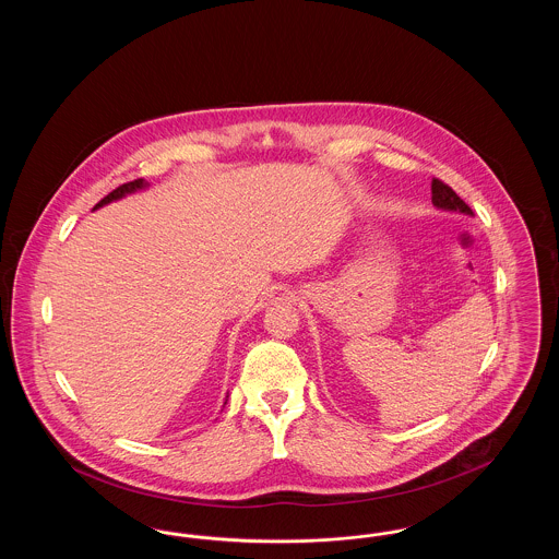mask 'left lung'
<instances>
[{
    "mask_svg": "<svg viewBox=\"0 0 559 559\" xmlns=\"http://www.w3.org/2000/svg\"><path fill=\"white\" fill-rule=\"evenodd\" d=\"M431 203H433L436 207H440V210L474 215L472 207H469L449 185H444V182L438 180V178L431 180Z\"/></svg>",
    "mask_w": 559,
    "mask_h": 559,
    "instance_id": "8db88e82",
    "label": "left lung"
}]
</instances>
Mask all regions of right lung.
<instances>
[{
	"instance_id": "obj_1",
	"label": "right lung",
	"mask_w": 559,
	"mask_h": 559,
	"mask_svg": "<svg viewBox=\"0 0 559 559\" xmlns=\"http://www.w3.org/2000/svg\"><path fill=\"white\" fill-rule=\"evenodd\" d=\"M148 185L142 180V178H138V180H133V182H128V185H121L119 188H115L112 192H108L107 197L94 207V210H98V207H103V205H107L110 201H117V199H121V197H126V194H132L135 190H140V188H146Z\"/></svg>"
}]
</instances>
